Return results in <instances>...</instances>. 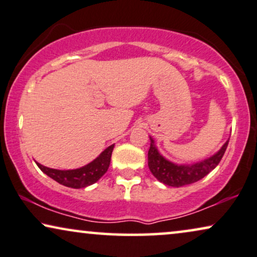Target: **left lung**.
<instances>
[{"instance_id": "1", "label": "left lung", "mask_w": 257, "mask_h": 257, "mask_svg": "<svg viewBox=\"0 0 257 257\" xmlns=\"http://www.w3.org/2000/svg\"><path fill=\"white\" fill-rule=\"evenodd\" d=\"M150 141L152 143H150L148 152V166L150 172L160 182L164 183L166 186L177 188L197 182L208 175L211 170L216 168V166L220 163L221 159L224 155L229 142H225L222 146V148L209 159L190 164V166H186V164H175L164 159L159 153V150L156 149L152 138H150Z\"/></svg>"}]
</instances>
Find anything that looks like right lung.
<instances>
[{"instance_id":"1","label":"right lung","mask_w":257,"mask_h":257,"mask_svg":"<svg viewBox=\"0 0 257 257\" xmlns=\"http://www.w3.org/2000/svg\"><path fill=\"white\" fill-rule=\"evenodd\" d=\"M112 149H114V145L109 146L104 152H102L100 154V156L96 157V159L93 161V162L88 163L87 166L78 169H51L37 162L36 163L37 166H39V168L42 170L44 174H47L48 176L56 181V182L62 184V186L80 189V188H85L90 186V184L97 182V181L107 173L109 164H110Z\"/></svg>"}]
</instances>
